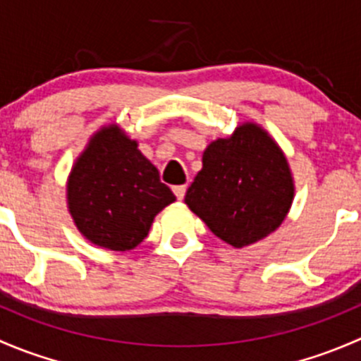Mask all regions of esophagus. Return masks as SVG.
<instances>
[{"label": "esophagus", "mask_w": 361, "mask_h": 361, "mask_svg": "<svg viewBox=\"0 0 361 361\" xmlns=\"http://www.w3.org/2000/svg\"><path fill=\"white\" fill-rule=\"evenodd\" d=\"M173 192H174V195H176L178 201H181V199L185 197V192H187V187H185V185H178V187L173 188Z\"/></svg>", "instance_id": "esophagus-1"}]
</instances>
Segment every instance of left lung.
<instances>
[{
	"label": "left lung",
	"mask_w": 361,
	"mask_h": 361,
	"mask_svg": "<svg viewBox=\"0 0 361 361\" xmlns=\"http://www.w3.org/2000/svg\"><path fill=\"white\" fill-rule=\"evenodd\" d=\"M293 192L281 148L260 126L246 122L204 150L202 169L188 187L185 204L216 238L243 248L283 224Z\"/></svg>",
	"instance_id": "1"
}]
</instances>
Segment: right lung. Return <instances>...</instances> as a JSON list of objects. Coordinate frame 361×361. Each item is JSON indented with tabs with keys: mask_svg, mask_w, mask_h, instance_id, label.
I'll list each match as a JSON object with an SVG mask.
<instances>
[{
	"mask_svg": "<svg viewBox=\"0 0 361 361\" xmlns=\"http://www.w3.org/2000/svg\"><path fill=\"white\" fill-rule=\"evenodd\" d=\"M176 201L159 171L116 126L103 127L76 159L68 180V207L92 245L136 248L155 214Z\"/></svg>",
	"mask_w": 361,
	"mask_h": 361,
	"instance_id": "right-lung-1",
	"label": "right lung"
}]
</instances>
